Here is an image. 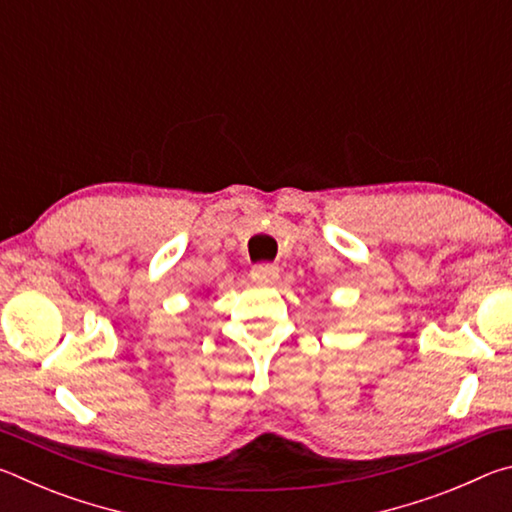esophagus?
I'll list each match as a JSON object with an SVG mask.
<instances>
[{"label": "esophagus", "instance_id": "esophagus-1", "mask_svg": "<svg viewBox=\"0 0 512 512\" xmlns=\"http://www.w3.org/2000/svg\"><path fill=\"white\" fill-rule=\"evenodd\" d=\"M250 277H253V282L257 284H273L277 277H280V268L277 266H255L253 271H250Z\"/></svg>", "mask_w": 512, "mask_h": 512}]
</instances>
